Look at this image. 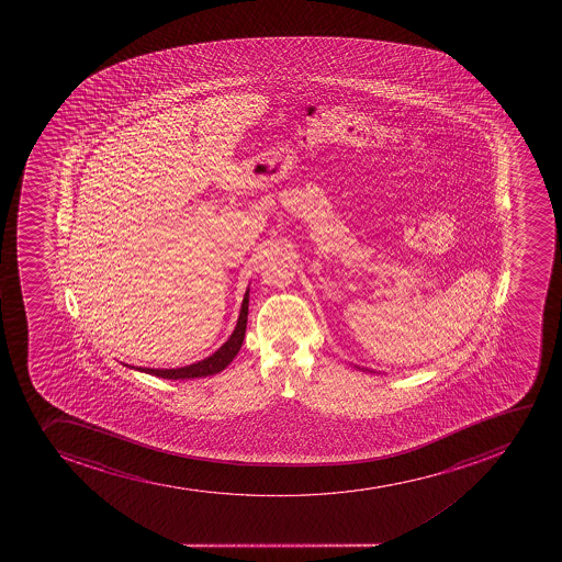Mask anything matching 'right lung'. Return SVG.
Listing matches in <instances>:
<instances>
[{"mask_svg": "<svg viewBox=\"0 0 562 562\" xmlns=\"http://www.w3.org/2000/svg\"><path fill=\"white\" fill-rule=\"evenodd\" d=\"M247 315H249V290L245 291L244 302H241V310H239L238 324L234 328L233 335L228 337L227 342L211 357H206L203 361L194 362L190 367L183 368H135L139 372L150 373L156 378L162 379H194V378H206V375H214V373L222 372L231 364L234 357L238 356L241 342H244L245 328H247ZM128 367V364H126Z\"/></svg>", "mask_w": 562, "mask_h": 562, "instance_id": "1", "label": "right lung"}]
</instances>
